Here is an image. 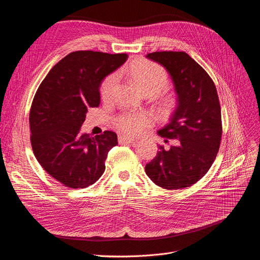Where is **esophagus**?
<instances>
[{
	"instance_id": "1",
	"label": "esophagus",
	"mask_w": 260,
	"mask_h": 260,
	"mask_svg": "<svg viewBox=\"0 0 260 260\" xmlns=\"http://www.w3.org/2000/svg\"><path fill=\"white\" fill-rule=\"evenodd\" d=\"M134 141H137L134 138L128 137V136H119L118 142L119 143H133Z\"/></svg>"
}]
</instances>
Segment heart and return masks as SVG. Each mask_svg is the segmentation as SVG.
Wrapping results in <instances>:
<instances>
[{
	"mask_svg": "<svg viewBox=\"0 0 260 260\" xmlns=\"http://www.w3.org/2000/svg\"><path fill=\"white\" fill-rule=\"evenodd\" d=\"M129 75L137 83L139 88L144 94L157 95L164 90L169 85V76L166 71L159 65L151 61H139L129 68ZM117 82V76L112 74L103 80L100 92L103 99H109ZM175 106L173 98H162L160 100V108L162 112L168 113ZM153 122L151 114L143 111L124 112L115 118V126L123 133L136 136L143 132Z\"/></svg>",
	"mask_w": 260,
	"mask_h": 260,
	"instance_id": "obj_1",
	"label": "heart"
}]
</instances>
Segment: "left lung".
Instances as JSON below:
<instances>
[{"mask_svg": "<svg viewBox=\"0 0 260 260\" xmlns=\"http://www.w3.org/2000/svg\"><path fill=\"white\" fill-rule=\"evenodd\" d=\"M146 57L168 70L177 108L158 131L162 138L175 139V145L169 150L159 146L145 172L163 189L188 188L209 171L220 148L222 119L216 88L205 69L185 52H153Z\"/></svg>", "mask_w": 260, "mask_h": 260, "instance_id": "obj_1", "label": "left lung"}]
</instances>
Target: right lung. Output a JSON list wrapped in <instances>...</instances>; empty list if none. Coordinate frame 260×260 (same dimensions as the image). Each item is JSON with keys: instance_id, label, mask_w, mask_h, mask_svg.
<instances>
[{"instance_id": "right-lung-1", "label": "right lung", "mask_w": 260, "mask_h": 260, "mask_svg": "<svg viewBox=\"0 0 260 260\" xmlns=\"http://www.w3.org/2000/svg\"><path fill=\"white\" fill-rule=\"evenodd\" d=\"M126 53L76 51L61 58L41 82L29 111L30 144L43 169L60 183L83 189L106 170L117 136L80 134L89 108L100 105L99 87L127 60Z\"/></svg>"}]
</instances>
